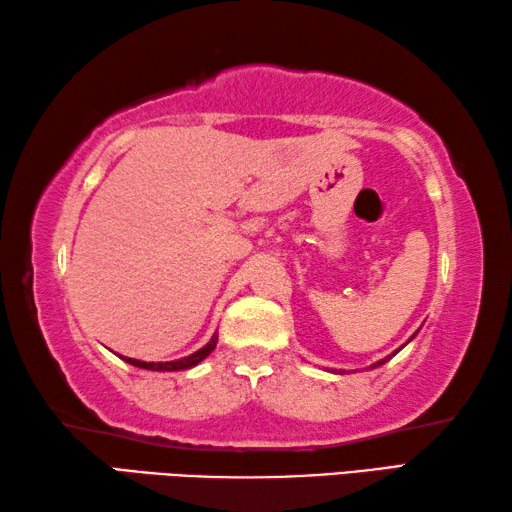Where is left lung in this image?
<instances>
[{
    "mask_svg": "<svg viewBox=\"0 0 512 512\" xmlns=\"http://www.w3.org/2000/svg\"><path fill=\"white\" fill-rule=\"evenodd\" d=\"M414 336H416V333H414ZM414 336H412V338H414ZM412 338H410V340H412ZM398 351H401V349H396V351L392 353V356H396V353H398ZM392 356H387V358H383V360H378V362H374V365H371L369 369H374V367H378V365H385V362H387L389 358H392ZM340 374H342V371H340Z\"/></svg>",
    "mask_w": 512,
    "mask_h": 512,
    "instance_id": "left-lung-1",
    "label": "left lung"
}]
</instances>
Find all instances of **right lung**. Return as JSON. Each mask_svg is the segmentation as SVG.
I'll return each instance as SVG.
<instances>
[{"instance_id": "add662e5", "label": "right lung", "mask_w": 512, "mask_h": 512, "mask_svg": "<svg viewBox=\"0 0 512 512\" xmlns=\"http://www.w3.org/2000/svg\"><path fill=\"white\" fill-rule=\"evenodd\" d=\"M217 347V336H212L210 342L206 347H201L199 351H194L192 356H185L179 360H170V362H143V360H136V358H123L125 362L134 367H141V369H152V371H181V369H190L194 365H199L203 358L210 356V351H215Z\"/></svg>"}]
</instances>
